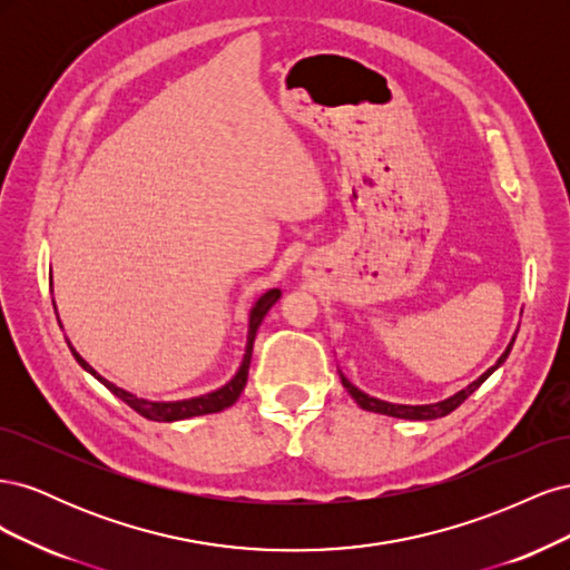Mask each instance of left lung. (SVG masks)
I'll list each match as a JSON object with an SVG mask.
<instances>
[{
  "mask_svg": "<svg viewBox=\"0 0 570 570\" xmlns=\"http://www.w3.org/2000/svg\"><path fill=\"white\" fill-rule=\"evenodd\" d=\"M513 340H515V333H513V337H511V342L507 344V350H504V354L497 358V364L494 366H490L485 373H482L478 381H473L469 387H463V390H459L456 394H452V396H446V400H442V402H435V404H392V402H383V400H377V396H371V394H366V392H361L356 385H352L347 377H344V373L340 371V381H342V385H344V390H347L350 394H352V400L364 409V411H373V413H383V416H392V419H409V421H433V419H442V416H446V413H452L456 406H461L465 400H469V396L488 381V377L504 364L507 361V356H509V352H511V347H513Z\"/></svg>",
  "mask_w": 570,
  "mask_h": 570,
  "instance_id": "1",
  "label": "left lung"
}]
</instances>
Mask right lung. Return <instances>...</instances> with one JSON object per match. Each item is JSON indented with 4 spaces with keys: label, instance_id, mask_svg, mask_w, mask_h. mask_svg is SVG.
<instances>
[{
    "label": "right lung",
    "instance_id": "1",
    "mask_svg": "<svg viewBox=\"0 0 570 570\" xmlns=\"http://www.w3.org/2000/svg\"><path fill=\"white\" fill-rule=\"evenodd\" d=\"M281 299V289H268L264 292L262 297H258L254 302V306L249 308V331H247V347H245V356H243V364H239L237 373L230 377V381L214 390V392H206V394H199V396H189V400H176V402H151V400H142V396H137L124 387L114 385L111 381H107V377H101L88 361H85L71 342H68V350H71V354L76 356L78 364L88 371L90 375H95L97 381L105 385L111 394H116L120 402H126L132 411L140 413V416L149 419V421H159V423H174V421H185V419H193V416H204V413H218L223 409L233 406L239 394H243L245 385H247V375H249V361H252V347H254V337H256V331L258 325H262L264 316L268 314V308Z\"/></svg>",
    "mask_w": 570,
    "mask_h": 570
}]
</instances>
